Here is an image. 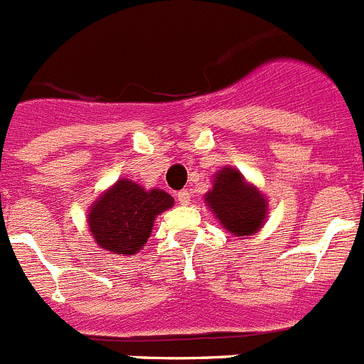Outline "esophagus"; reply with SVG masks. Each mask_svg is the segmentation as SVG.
<instances>
[{
	"label": "esophagus",
	"mask_w": 364,
	"mask_h": 364,
	"mask_svg": "<svg viewBox=\"0 0 364 364\" xmlns=\"http://www.w3.org/2000/svg\"><path fill=\"white\" fill-rule=\"evenodd\" d=\"M176 200H178L180 205H188L189 202H191V195H189V191L182 189V191H178V195H176Z\"/></svg>",
	"instance_id": "1"
}]
</instances>
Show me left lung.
<instances>
[{"label":"left lung","mask_w":364,"mask_h":364,"mask_svg":"<svg viewBox=\"0 0 364 364\" xmlns=\"http://www.w3.org/2000/svg\"><path fill=\"white\" fill-rule=\"evenodd\" d=\"M204 202L220 226L240 239L259 233L269 211L264 193L231 166L220 167L215 173Z\"/></svg>","instance_id":"1"}]
</instances>
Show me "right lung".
Masks as SVG:
<instances>
[{"instance_id": "1", "label": "right lung", "mask_w": 364, "mask_h": 364, "mask_svg": "<svg viewBox=\"0 0 364 364\" xmlns=\"http://www.w3.org/2000/svg\"><path fill=\"white\" fill-rule=\"evenodd\" d=\"M173 205L175 198L164 189H146L134 180L118 178L91 204L87 226L102 250L129 257L146 246L154 218Z\"/></svg>"}]
</instances>
